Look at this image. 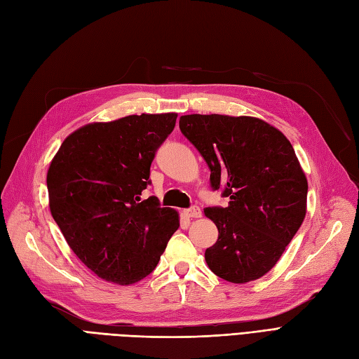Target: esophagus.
<instances>
[{
    "instance_id": "34e87169",
    "label": "esophagus",
    "mask_w": 359,
    "mask_h": 359,
    "mask_svg": "<svg viewBox=\"0 0 359 359\" xmlns=\"http://www.w3.org/2000/svg\"><path fill=\"white\" fill-rule=\"evenodd\" d=\"M183 215L187 216L188 219H195V217H201V210H200V207H196V205H194V207H191V209H188V210H184L183 212Z\"/></svg>"
}]
</instances>
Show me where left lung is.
<instances>
[{"label":"left lung","instance_id":"1","mask_svg":"<svg viewBox=\"0 0 359 359\" xmlns=\"http://www.w3.org/2000/svg\"><path fill=\"white\" fill-rule=\"evenodd\" d=\"M180 131L210 168L226 207H207L217 241L204 253L209 269L231 283L267 274L302 226L307 177L285 134L253 116L184 114Z\"/></svg>","mask_w":359,"mask_h":359}]
</instances>
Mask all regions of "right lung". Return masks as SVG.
<instances>
[{
  "label": "right lung",
  "mask_w": 359,
  "mask_h": 359,
  "mask_svg": "<svg viewBox=\"0 0 359 359\" xmlns=\"http://www.w3.org/2000/svg\"><path fill=\"white\" fill-rule=\"evenodd\" d=\"M177 113L131 114L80 126L48 170L49 209L68 246L100 279L133 285L155 270L179 213L142 200L156 149Z\"/></svg>",
  "instance_id": "right-lung-1"
}]
</instances>
